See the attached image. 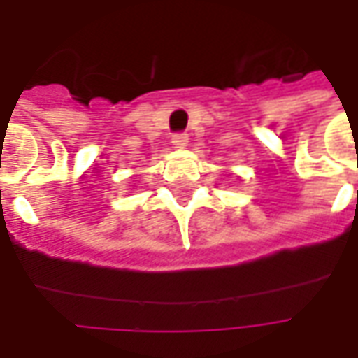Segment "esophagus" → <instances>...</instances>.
<instances>
[{"label": "esophagus", "mask_w": 358, "mask_h": 358, "mask_svg": "<svg viewBox=\"0 0 358 358\" xmlns=\"http://www.w3.org/2000/svg\"><path fill=\"white\" fill-rule=\"evenodd\" d=\"M187 143V136L186 134H176V136H172V145L176 149H184Z\"/></svg>", "instance_id": "esophagus-1"}]
</instances>
